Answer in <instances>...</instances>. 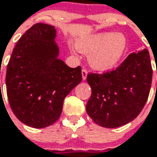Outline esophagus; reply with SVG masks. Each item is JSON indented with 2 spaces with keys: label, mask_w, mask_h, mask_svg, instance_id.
Masks as SVG:
<instances>
[{
  "label": "esophagus",
  "mask_w": 157,
  "mask_h": 157,
  "mask_svg": "<svg viewBox=\"0 0 157 157\" xmlns=\"http://www.w3.org/2000/svg\"><path fill=\"white\" fill-rule=\"evenodd\" d=\"M87 70L86 69H83L82 70V77H83V80H86V77H87Z\"/></svg>",
  "instance_id": "obj_1"
}]
</instances>
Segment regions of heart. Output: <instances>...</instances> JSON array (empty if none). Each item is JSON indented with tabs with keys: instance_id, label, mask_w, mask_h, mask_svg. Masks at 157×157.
Segmentation results:
<instances>
[{
	"instance_id": "b5f03b06",
	"label": "heart",
	"mask_w": 157,
	"mask_h": 157,
	"mask_svg": "<svg viewBox=\"0 0 157 157\" xmlns=\"http://www.w3.org/2000/svg\"><path fill=\"white\" fill-rule=\"evenodd\" d=\"M77 48L89 55V64L97 71H107L118 64L127 48V39L121 33L94 34L77 41Z\"/></svg>"
}]
</instances>
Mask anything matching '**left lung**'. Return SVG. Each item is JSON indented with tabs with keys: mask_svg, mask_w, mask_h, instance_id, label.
<instances>
[{
	"mask_svg": "<svg viewBox=\"0 0 157 157\" xmlns=\"http://www.w3.org/2000/svg\"><path fill=\"white\" fill-rule=\"evenodd\" d=\"M153 70L147 49L131 53L116 69L88 73L92 95L86 112L97 124L117 128L133 121L144 109L152 85Z\"/></svg>",
	"mask_w": 157,
	"mask_h": 157,
	"instance_id": "1",
	"label": "left lung"
}]
</instances>
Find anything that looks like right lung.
I'll list each match as a JSON object with an SVG mask.
<instances>
[{"instance_id":"1","label":"right lung","mask_w":157,"mask_h":157,"mask_svg":"<svg viewBox=\"0 0 157 157\" xmlns=\"http://www.w3.org/2000/svg\"><path fill=\"white\" fill-rule=\"evenodd\" d=\"M54 26L37 23L15 45L6 71V90L16 118L33 128L56 122L66 96L82 81L80 66L71 68L58 58Z\"/></svg>"}]
</instances>
